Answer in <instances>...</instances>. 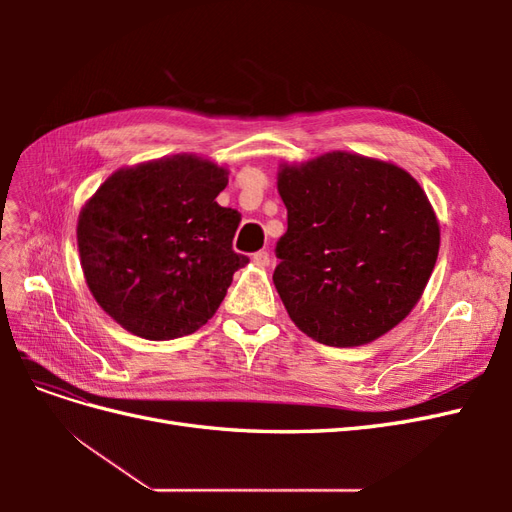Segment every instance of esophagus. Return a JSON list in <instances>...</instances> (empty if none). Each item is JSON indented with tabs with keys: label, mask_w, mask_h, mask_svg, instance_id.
Masks as SVG:
<instances>
[{
	"label": "esophagus",
	"mask_w": 512,
	"mask_h": 512,
	"mask_svg": "<svg viewBox=\"0 0 512 512\" xmlns=\"http://www.w3.org/2000/svg\"><path fill=\"white\" fill-rule=\"evenodd\" d=\"M252 260H254V265H258V267H267L269 265V252L260 250V252L252 254Z\"/></svg>",
	"instance_id": "34e87169"
}]
</instances>
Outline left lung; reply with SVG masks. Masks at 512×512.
I'll use <instances>...</instances> for the list:
<instances>
[{
	"label": "left lung",
	"instance_id": "1",
	"mask_svg": "<svg viewBox=\"0 0 512 512\" xmlns=\"http://www.w3.org/2000/svg\"><path fill=\"white\" fill-rule=\"evenodd\" d=\"M277 192L288 230L273 284L288 316L335 348L374 342L404 320L436 267L440 226L404 168L333 151L284 164Z\"/></svg>",
	"mask_w": 512,
	"mask_h": 512
}]
</instances>
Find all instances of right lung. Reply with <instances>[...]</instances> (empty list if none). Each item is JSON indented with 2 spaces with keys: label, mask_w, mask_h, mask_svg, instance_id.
<instances>
[{
  "label": "right lung",
  "mask_w": 512,
  "mask_h": 512,
  "mask_svg": "<svg viewBox=\"0 0 512 512\" xmlns=\"http://www.w3.org/2000/svg\"><path fill=\"white\" fill-rule=\"evenodd\" d=\"M228 173L209 160L119 168L87 200L76 239L87 286L123 329L162 342L218 312L247 256L232 250L241 215L215 198Z\"/></svg>",
  "instance_id": "1"
}]
</instances>
